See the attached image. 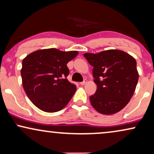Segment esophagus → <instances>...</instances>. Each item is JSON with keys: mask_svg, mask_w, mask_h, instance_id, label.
<instances>
[{"mask_svg": "<svg viewBox=\"0 0 154 154\" xmlns=\"http://www.w3.org/2000/svg\"><path fill=\"white\" fill-rule=\"evenodd\" d=\"M87 82H88V81L86 79H85L84 80V81H83V82H81V83H80V84H81V85H85L86 83H87Z\"/></svg>", "mask_w": 154, "mask_h": 154, "instance_id": "esophagus-1", "label": "esophagus"}]
</instances>
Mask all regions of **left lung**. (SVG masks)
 Returning a JSON list of instances; mask_svg holds the SVG:
<instances>
[{"mask_svg": "<svg viewBox=\"0 0 154 154\" xmlns=\"http://www.w3.org/2000/svg\"><path fill=\"white\" fill-rule=\"evenodd\" d=\"M93 66L92 74L97 89L90 97L99 113L111 115L122 110L130 102L138 82L135 59L120 50H108L83 54Z\"/></svg>", "mask_w": 154, "mask_h": 154, "instance_id": "left-lung-1", "label": "left lung"}]
</instances>
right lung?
I'll return each mask as SVG.
<instances>
[{
    "mask_svg": "<svg viewBox=\"0 0 154 154\" xmlns=\"http://www.w3.org/2000/svg\"><path fill=\"white\" fill-rule=\"evenodd\" d=\"M78 51L64 52L56 48L38 50L22 61L21 75L25 92L37 108L48 113L62 110L76 90L66 77V64Z\"/></svg>",
    "mask_w": 154,
    "mask_h": 154,
    "instance_id": "right-lung-1",
    "label": "right lung"
}]
</instances>
